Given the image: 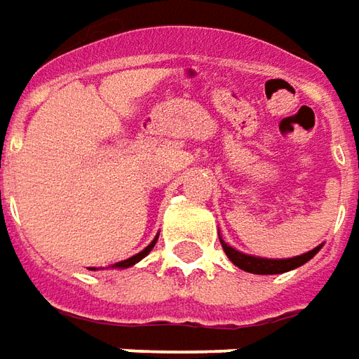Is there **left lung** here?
I'll return each instance as SVG.
<instances>
[{
  "label": "left lung",
  "instance_id": "1",
  "mask_svg": "<svg viewBox=\"0 0 359 359\" xmlns=\"http://www.w3.org/2000/svg\"><path fill=\"white\" fill-rule=\"evenodd\" d=\"M222 241V248L228 255L229 259L243 271H250V273H259V276H269V273H283V271H290V269H296L299 266H304L306 262H310L313 255L320 252L322 245L313 248L311 252L304 255H296V257H290V259H266V257H254V255H245L229 248L228 243L224 240Z\"/></svg>",
  "mask_w": 359,
  "mask_h": 359
}]
</instances>
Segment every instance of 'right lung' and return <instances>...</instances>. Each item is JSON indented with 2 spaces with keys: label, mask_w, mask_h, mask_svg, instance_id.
I'll return each mask as SVG.
<instances>
[{
  "label": "right lung",
  "mask_w": 359,
  "mask_h": 359,
  "mask_svg": "<svg viewBox=\"0 0 359 359\" xmlns=\"http://www.w3.org/2000/svg\"><path fill=\"white\" fill-rule=\"evenodd\" d=\"M156 241H158V238H156V240L151 241V243H149V245L145 248L144 252H140V254L133 255V257H130V259H123V262H118V264H116L114 268H130V266H133V264H137V262H140L142 257H145V255H147V254H149V252H151V248L156 245ZM90 269H95V268H90Z\"/></svg>",
  "instance_id": "1"
}]
</instances>
